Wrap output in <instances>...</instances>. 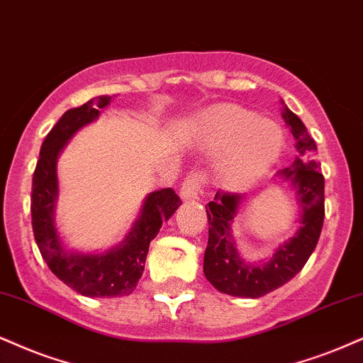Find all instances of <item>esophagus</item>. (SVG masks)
I'll return each mask as SVG.
<instances>
[{"instance_id":"1","label":"esophagus","mask_w":363,"mask_h":363,"mask_svg":"<svg viewBox=\"0 0 363 363\" xmlns=\"http://www.w3.org/2000/svg\"><path fill=\"white\" fill-rule=\"evenodd\" d=\"M205 185H207V174L203 172H191L182 183V199H199Z\"/></svg>"}]
</instances>
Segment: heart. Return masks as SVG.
I'll return each instance as SVG.
<instances>
[{"instance_id":"heart-1","label":"heart","mask_w":363,"mask_h":363,"mask_svg":"<svg viewBox=\"0 0 363 363\" xmlns=\"http://www.w3.org/2000/svg\"><path fill=\"white\" fill-rule=\"evenodd\" d=\"M199 131L210 150L229 146L222 161V177L232 186L254 183L269 169L283 151L277 124L235 104H218L199 119Z\"/></svg>"}]
</instances>
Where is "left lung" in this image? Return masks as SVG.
<instances>
[{"label":"left lung","instance_id":"left-lung-1","mask_svg":"<svg viewBox=\"0 0 363 363\" xmlns=\"http://www.w3.org/2000/svg\"><path fill=\"white\" fill-rule=\"evenodd\" d=\"M283 118L296 140L298 156L289 168L279 169L277 178L296 189L303 213L296 235L281 245L267 262L249 264L235 249L230 223L239 210L242 195L220 191L208 202V245L203 272L213 288L239 298H261L288 283L303 269L318 244L325 218V178L315 158L316 143L303 121L284 106Z\"/></svg>","mask_w":363,"mask_h":363}]
</instances>
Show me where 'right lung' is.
<instances>
[{
    "instance_id": "add662e5",
    "label": "right lung",
    "mask_w": 363,
    "mask_h": 363,
    "mask_svg": "<svg viewBox=\"0 0 363 363\" xmlns=\"http://www.w3.org/2000/svg\"><path fill=\"white\" fill-rule=\"evenodd\" d=\"M109 102L111 96H99L69 109L58 119L45 138L31 183V225L40 254L58 279L89 298L128 296L133 293L145 271L150 242L182 203L173 189L150 194L126 239L104 254L69 252L62 245L53 220L58 195L57 158L67 141L80 128L97 119L99 109Z\"/></svg>"
}]
</instances>
